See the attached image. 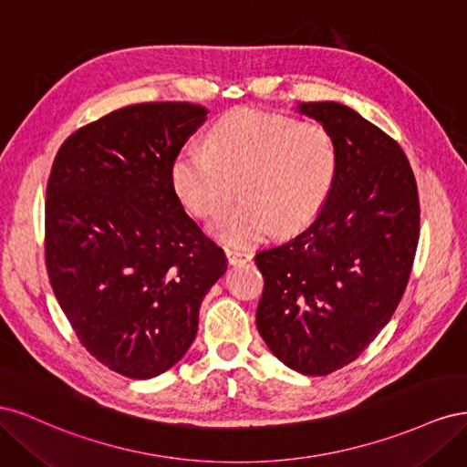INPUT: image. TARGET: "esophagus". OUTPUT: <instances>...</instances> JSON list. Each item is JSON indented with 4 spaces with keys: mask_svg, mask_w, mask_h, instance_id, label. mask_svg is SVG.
<instances>
[{
    "mask_svg": "<svg viewBox=\"0 0 467 467\" xmlns=\"http://www.w3.org/2000/svg\"><path fill=\"white\" fill-rule=\"evenodd\" d=\"M225 257H228L230 265H242V263H247L251 259L249 253L230 249V247H225Z\"/></svg>",
    "mask_w": 467,
    "mask_h": 467,
    "instance_id": "34e87169",
    "label": "esophagus"
}]
</instances>
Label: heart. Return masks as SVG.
I'll return each mask as SVG.
<instances>
[{
    "label": "heart",
    "instance_id": "obj_1",
    "mask_svg": "<svg viewBox=\"0 0 467 467\" xmlns=\"http://www.w3.org/2000/svg\"><path fill=\"white\" fill-rule=\"evenodd\" d=\"M337 169V142L323 124L239 107L210 126L206 151L185 148L175 155L171 185L199 218L218 214L239 189L244 199L210 232L230 245L251 247L276 230L290 234L312 223Z\"/></svg>",
    "mask_w": 467,
    "mask_h": 467
}]
</instances>
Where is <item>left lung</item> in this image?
<instances>
[{"label": "left lung", "mask_w": 467, "mask_h": 467, "mask_svg": "<svg viewBox=\"0 0 467 467\" xmlns=\"http://www.w3.org/2000/svg\"><path fill=\"white\" fill-rule=\"evenodd\" d=\"M298 110L329 129L338 169L317 218L263 249L257 329L273 355L306 376L358 358L391 319L419 244V192L407 155L357 110L335 101Z\"/></svg>", "instance_id": "left-lung-1"}]
</instances>
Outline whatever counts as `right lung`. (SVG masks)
<instances>
[{"label":"right lung","instance_id":"1","mask_svg":"<svg viewBox=\"0 0 467 467\" xmlns=\"http://www.w3.org/2000/svg\"><path fill=\"white\" fill-rule=\"evenodd\" d=\"M192 103H142L69 136L47 187V268L99 362L148 379L177 364L228 259L182 208L171 163L206 120Z\"/></svg>","mask_w":467,"mask_h":467}]
</instances>
